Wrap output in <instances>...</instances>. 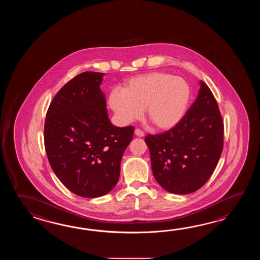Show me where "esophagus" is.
Returning a JSON list of instances; mask_svg holds the SVG:
<instances>
[{
    "mask_svg": "<svg viewBox=\"0 0 260 260\" xmlns=\"http://www.w3.org/2000/svg\"><path fill=\"white\" fill-rule=\"evenodd\" d=\"M135 134H136V136H138L139 138H142V137H144V135H145L143 131H141L140 129H136L135 130Z\"/></svg>",
    "mask_w": 260,
    "mask_h": 260,
    "instance_id": "1",
    "label": "esophagus"
}]
</instances>
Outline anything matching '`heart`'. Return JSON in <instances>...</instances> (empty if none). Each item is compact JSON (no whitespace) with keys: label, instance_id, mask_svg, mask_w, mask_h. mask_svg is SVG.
<instances>
[{"label":"heart","instance_id":"b5f03b06","mask_svg":"<svg viewBox=\"0 0 260 260\" xmlns=\"http://www.w3.org/2000/svg\"><path fill=\"white\" fill-rule=\"evenodd\" d=\"M190 100L188 83L166 72H150L127 81L122 90L113 89L109 105L124 122L140 118L146 109L150 122L160 130H168L182 120Z\"/></svg>","mask_w":260,"mask_h":260}]
</instances>
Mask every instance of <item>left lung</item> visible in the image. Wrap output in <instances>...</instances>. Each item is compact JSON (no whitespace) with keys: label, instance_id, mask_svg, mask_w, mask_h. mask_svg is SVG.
<instances>
[{"label":"left lung","instance_id":"obj_1","mask_svg":"<svg viewBox=\"0 0 260 260\" xmlns=\"http://www.w3.org/2000/svg\"><path fill=\"white\" fill-rule=\"evenodd\" d=\"M200 84L197 99L176 126L145 138L155 179L171 193H192L202 188L223 150L218 105L210 88L203 81Z\"/></svg>","mask_w":260,"mask_h":260}]
</instances>
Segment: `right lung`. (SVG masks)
I'll return each instance as SVG.
<instances>
[{"label":"right lung","instance_id":"obj_1","mask_svg":"<svg viewBox=\"0 0 260 260\" xmlns=\"http://www.w3.org/2000/svg\"><path fill=\"white\" fill-rule=\"evenodd\" d=\"M103 75L85 72L68 82L52 100L44 122L50 166L68 189L84 198L100 197L116 186L135 130L109 120L100 89Z\"/></svg>","mask_w":260,"mask_h":260}]
</instances>
